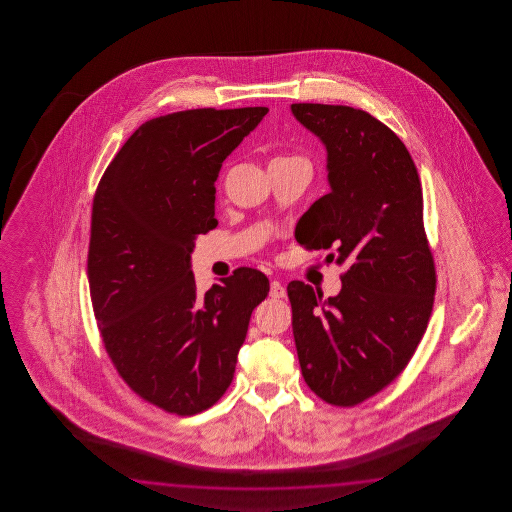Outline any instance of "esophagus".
<instances>
[{"label":"esophagus","instance_id":"1","mask_svg":"<svg viewBox=\"0 0 512 512\" xmlns=\"http://www.w3.org/2000/svg\"><path fill=\"white\" fill-rule=\"evenodd\" d=\"M271 298H283L287 291H285V287H283L282 283L278 282V280H272L271 282Z\"/></svg>","mask_w":512,"mask_h":512}]
</instances>
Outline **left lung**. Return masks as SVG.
Returning <instances> with one entry per match:
<instances>
[{"instance_id":"left-lung-1","label":"left lung","mask_w":512,"mask_h":512,"mask_svg":"<svg viewBox=\"0 0 512 512\" xmlns=\"http://www.w3.org/2000/svg\"><path fill=\"white\" fill-rule=\"evenodd\" d=\"M326 148L329 194L296 225L309 249H335L346 265L337 296L291 282L293 335L307 386L335 406H355L406 368L432 313L435 271L423 227V192L403 141L348 106L293 104Z\"/></svg>"}]
</instances>
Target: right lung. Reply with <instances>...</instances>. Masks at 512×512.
<instances>
[{"instance_id": "1", "label": "right lung", "mask_w": 512, "mask_h": 512, "mask_svg": "<svg viewBox=\"0 0 512 512\" xmlns=\"http://www.w3.org/2000/svg\"><path fill=\"white\" fill-rule=\"evenodd\" d=\"M267 108L186 109L148 120L98 183L87 278L104 346L148 403L194 415L232 382L263 272L241 267L197 293V236L218 227L221 163Z\"/></svg>"}]
</instances>
